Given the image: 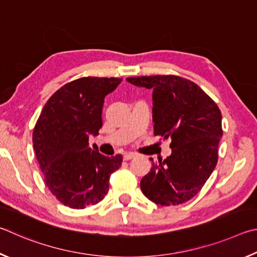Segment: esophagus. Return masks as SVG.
Listing matches in <instances>:
<instances>
[{
  "label": "esophagus",
  "mask_w": 257,
  "mask_h": 257,
  "mask_svg": "<svg viewBox=\"0 0 257 257\" xmlns=\"http://www.w3.org/2000/svg\"><path fill=\"white\" fill-rule=\"evenodd\" d=\"M134 157H136V154H133V152H126V154H124L123 158L124 160H131Z\"/></svg>",
  "instance_id": "1"
}]
</instances>
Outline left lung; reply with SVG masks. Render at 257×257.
Segmentation results:
<instances>
[{
  "label": "left lung",
  "mask_w": 257,
  "mask_h": 257,
  "mask_svg": "<svg viewBox=\"0 0 257 257\" xmlns=\"http://www.w3.org/2000/svg\"><path fill=\"white\" fill-rule=\"evenodd\" d=\"M126 80L154 90V133L172 140V155L165 160L150 159L152 168L141 179V191L159 205L185 203L201 191L218 163L221 111L199 85L182 76Z\"/></svg>",
  "instance_id": "8db88e82"
}]
</instances>
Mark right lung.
<instances>
[{"mask_svg":"<svg viewBox=\"0 0 257 257\" xmlns=\"http://www.w3.org/2000/svg\"><path fill=\"white\" fill-rule=\"evenodd\" d=\"M121 79L84 76L61 87L48 99L33 132V143L52 194L65 206L84 209L100 202L110 175L123 157H106L89 147L102 126L103 99Z\"/></svg>","mask_w":257,"mask_h":257,"instance_id":"1","label":"right lung"}]
</instances>
